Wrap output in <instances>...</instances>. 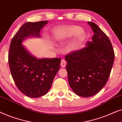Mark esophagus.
<instances>
[{"label": "esophagus", "instance_id": "1", "mask_svg": "<svg viewBox=\"0 0 122 122\" xmlns=\"http://www.w3.org/2000/svg\"><path fill=\"white\" fill-rule=\"evenodd\" d=\"M61 66H62V67H65L66 66V61L64 59H62L61 61Z\"/></svg>", "mask_w": 122, "mask_h": 122}]
</instances>
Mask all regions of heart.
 Here are the masks:
<instances>
[{
  "label": "heart",
  "instance_id": "1",
  "mask_svg": "<svg viewBox=\"0 0 122 122\" xmlns=\"http://www.w3.org/2000/svg\"><path fill=\"white\" fill-rule=\"evenodd\" d=\"M75 38L70 45V48L74 50L79 46L85 38V33L81 27L77 25H71L57 30L55 33V38L57 41L65 40L76 35Z\"/></svg>",
  "mask_w": 122,
  "mask_h": 122
}]
</instances>
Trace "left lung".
Instances as JSON below:
<instances>
[{
    "mask_svg": "<svg viewBox=\"0 0 122 122\" xmlns=\"http://www.w3.org/2000/svg\"><path fill=\"white\" fill-rule=\"evenodd\" d=\"M88 24L94 33L92 41L65 57L70 86L82 97L93 96L104 86L114 60V50L108 36L95 23Z\"/></svg>",
    "mask_w": 122,
    "mask_h": 122,
    "instance_id": "1",
    "label": "left lung"
}]
</instances>
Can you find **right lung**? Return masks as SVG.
<instances>
[{"instance_id": "obj_1", "label": "right lung", "mask_w": 122, "mask_h": 122, "mask_svg": "<svg viewBox=\"0 0 122 122\" xmlns=\"http://www.w3.org/2000/svg\"><path fill=\"white\" fill-rule=\"evenodd\" d=\"M47 23H25L14 36L9 47L8 62L14 81L23 94L30 98L47 93L60 68V58L37 59L22 44L27 37H40L41 30Z\"/></svg>"}]
</instances>
